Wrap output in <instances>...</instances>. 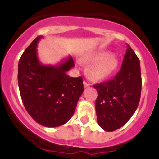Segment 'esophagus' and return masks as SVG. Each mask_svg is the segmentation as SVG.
<instances>
[{"mask_svg":"<svg viewBox=\"0 0 159 159\" xmlns=\"http://www.w3.org/2000/svg\"><path fill=\"white\" fill-rule=\"evenodd\" d=\"M84 88H88L90 86V84L88 82H87V81H84Z\"/></svg>","mask_w":159,"mask_h":159,"instance_id":"obj_1","label":"esophagus"}]
</instances>
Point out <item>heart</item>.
<instances>
[{
    "label": "heart",
    "instance_id": "b5f03b06",
    "mask_svg": "<svg viewBox=\"0 0 159 159\" xmlns=\"http://www.w3.org/2000/svg\"><path fill=\"white\" fill-rule=\"evenodd\" d=\"M84 61L90 64L88 73L94 80H102L110 77L117 70L119 60L109 51L98 50L84 57Z\"/></svg>",
    "mask_w": 159,
    "mask_h": 159
}]
</instances>
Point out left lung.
<instances>
[{"label":"left lung","mask_w":159,"mask_h":159,"mask_svg":"<svg viewBox=\"0 0 159 159\" xmlns=\"http://www.w3.org/2000/svg\"><path fill=\"white\" fill-rule=\"evenodd\" d=\"M97 122L106 131H114L127 123L135 112L142 89L140 61L127 44L121 69L111 80L94 85Z\"/></svg>","instance_id":"8db88e82"}]
</instances>
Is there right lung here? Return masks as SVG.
<instances>
[{
    "instance_id": "add662e5",
    "label": "right lung",
    "mask_w": 159,
    "mask_h": 159,
    "mask_svg": "<svg viewBox=\"0 0 159 159\" xmlns=\"http://www.w3.org/2000/svg\"><path fill=\"white\" fill-rule=\"evenodd\" d=\"M37 36L25 49L18 64V85L22 102L36 123L60 127L73 116L84 92L82 77L66 74L75 66L71 57L57 66L43 65L37 57Z\"/></svg>"
}]
</instances>
